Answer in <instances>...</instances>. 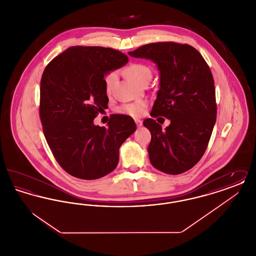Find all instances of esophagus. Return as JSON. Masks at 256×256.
<instances>
[{"mask_svg":"<svg viewBox=\"0 0 256 256\" xmlns=\"http://www.w3.org/2000/svg\"><path fill=\"white\" fill-rule=\"evenodd\" d=\"M134 121H135V124H136V126H137L138 128L142 126V124H143V122H142L141 120H139V119H135Z\"/></svg>","mask_w":256,"mask_h":256,"instance_id":"obj_1","label":"esophagus"}]
</instances>
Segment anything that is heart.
Returning a JSON list of instances; mask_svg holds the SVG:
<instances>
[{
  "label": "heart",
  "instance_id": "heart-1",
  "mask_svg": "<svg viewBox=\"0 0 256 256\" xmlns=\"http://www.w3.org/2000/svg\"><path fill=\"white\" fill-rule=\"evenodd\" d=\"M126 76L130 78L132 82L142 84L144 82L150 80L152 78V69L150 66L144 63H132L128 65L124 69ZM118 74L117 72H110L104 76V87L108 94H110L114 88L115 82L117 80ZM146 108V102L144 100H136L134 102L126 104L120 106L118 111L122 114H126L132 117L141 116Z\"/></svg>",
  "mask_w": 256,
  "mask_h": 256
}]
</instances>
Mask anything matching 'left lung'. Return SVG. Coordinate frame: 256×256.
<instances>
[{
  "label": "left lung",
  "mask_w": 256,
  "mask_h": 256,
  "mask_svg": "<svg viewBox=\"0 0 256 256\" xmlns=\"http://www.w3.org/2000/svg\"><path fill=\"white\" fill-rule=\"evenodd\" d=\"M128 54L156 64L160 88L150 116L170 120L165 130L154 119L143 122L152 134V165L169 174L190 170L202 158L217 117L209 66L194 47L176 42L146 44Z\"/></svg>",
  "instance_id": "left-lung-1"
}]
</instances>
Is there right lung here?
Listing matches in <instances>:
<instances>
[{
	"label": "right lung",
	"instance_id": "add662e5",
	"mask_svg": "<svg viewBox=\"0 0 256 256\" xmlns=\"http://www.w3.org/2000/svg\"><path fill=\"white\" fill-rule=\"evenodd\" d=\"M128 62L119 50L74 46L46 66L40 82L39 113L43 132L58 163L69 174L97 180L114 170L119 148L136 124L114 115L108 126L94 124L108 98L104 76Z\"/></svg>",
	"mask_w": 256,
	"mask_h": 256
}]
</instances>
